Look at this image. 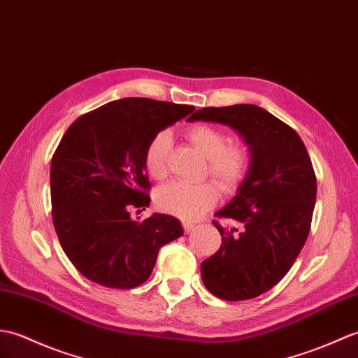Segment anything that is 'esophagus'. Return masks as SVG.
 Returning <instances> with one entry per match:
<instances>
[{
  "instance_id": "obj_1",
  "label": "esophagus",
  "mask_w": 358,
  "mask_h": 358,
  "mask_svg": "<svg viewBox=\"0 0 358 358\" xmlns=\"http://www.w3.org/2000/svg\"><path fill=\"white\" fill-rule=\"evenodd\" d=\"M182 225H184V231L188 234V233H192L193 231V229L196 228V225L194 224H192V222H184V224H182Z\"/></svg>"
}]
</instances>
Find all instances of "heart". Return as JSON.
Segmentation results:
<instances>
[{"label":"heart","mask_w":358,"mask_h":358,"mask_svg":"<svg viewBox=\"0 0 358 358\" xmlns=\"http://www.w3.org/2000/svg\"><path fill=\"white\" fill-rule=\"evenodd\" d=\"M185 136L189 144L206 157V173L220 189L229 192L245 178L251 164V150L246 142L229 141L224 130L208 124L189 127ZM170 147L171 136L169 131H159L150 139L144 153V165L150 178L156 180L165 178ZM216 201L217 189L211 182H171L156 192L157 208L184 220L201 217Z\"/></svg>","instance_id":"heart-1"}]
</instances>
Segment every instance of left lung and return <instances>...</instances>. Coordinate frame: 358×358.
<instances>
[{
    "instance_id": "obj_1",
    "label": "left lung",
    "mask_w": 358,
    "mask_h": 358,
    "mask_svg": "<svg viewBox=\"0 0 358 358\" xmlns=\"http://www.w3.org/2000/svg\"><path fill=\"white\" fill-rule=\"evenodd\" d=\"M188 121L229 125L250 145L248 173L214 214L227 222L213 220L220 248L202 262L201 274L219 299H254L287 275L308 239L317 194L311 159L296 130L257 106L205 107Z\"/></svg>"
}]
</instances>
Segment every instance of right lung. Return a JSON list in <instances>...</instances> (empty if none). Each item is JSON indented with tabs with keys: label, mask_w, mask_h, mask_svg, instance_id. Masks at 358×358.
<instances>
[{
	"label": "right lung",
	"mask_w": 358,
	"mask_h": 358,
	"mask_svg": "<svg viewBox=\"0 0 358 358\" xmlns=\"http://www.w3.org/2000/svg\"><path fill=\"white\" fill-rule=\"evenodd\" d=\"M193 106L124 98L79 116L52 157V219L62 250L87 279L131 289L152 274L159 250L184 234L179 220L157 214L133 220L150 203L145 147Z\"/></svg>",
	"instance_id": "add662e5"
}]
</instances>
